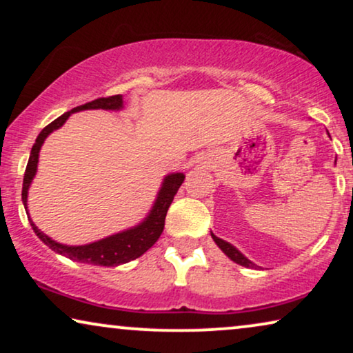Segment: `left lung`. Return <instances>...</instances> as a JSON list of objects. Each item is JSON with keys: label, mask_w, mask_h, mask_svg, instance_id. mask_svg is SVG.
Listing matches in <instances>:
<instances>
[{"label": "left lung", "mask_w": 353, "mask_h": 353, "mask_svg": "<svg viewBox=\"0 0 353 353\" xmlns=\"http://www.w3.org/2000/svg\"><path fill=\"white\" fill-rule=\"evenodd\" d=\"M210 234H212V239L215 241V244L221 249V252H223L230 260H233L234 263H238V265H241V267H245V268H259V265H255L254 262H250V260L245 257V255L241 252V250L236 249L233 244H230V243H226V241H223V239L216 238L214 233H210Z\"/></svg>", "instance_id": "left-lung-1"}]
</instances>
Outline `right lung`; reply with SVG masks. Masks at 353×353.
Masks as SVG:
<instances>
[{"label":"right lung","mask_w":353,"mask_h":353,"mask_svg":"<svg viewBox=\"0 0 353 353\" xmlns=\"http://www.w3.org/2000/svg\"><path fill=\"white\" fill-rule=\"evenodd\" d=\"M88 109H104V110H122L123 109V96L115 94L109 96V98H99L86 103L79 108H74L69 112L62 114L61 117H57L54 122H51L48 127H45L38 134L33 144L30 157H28V163L26 168V175H23V185H22V202L26 207L28 221H30L32 230L35 231V234L43 241L48 248L54 250L56 254L64 255V257L74 260V262L80 263H88V265H98V267H117V265L128 263L130 260H134L146 252L148 249H151L156 241L161 238L163 225H165V215L168 207H170L173 197H175L178 188L181 186V183L185 181V173L175 172L168 173L163 176L161 190H159L156 201L151 207V210L148 212V215L144 216L143 221H139L138 225L127 228L119 233L105 236V238L94 241L90 244H81V245H67L62 243H57L50 236L43 233L41 230H38V226L33 223L28 214L27 202H28V190L33 178L37 175L38 170V159H40V149L45 143V139L50 137L52 132L59 130L62 125L65 123V120L70 117L72 114L80 112V110H88Z\"/></svg>","instance_id":"right-lung-1"}]
</instances>
